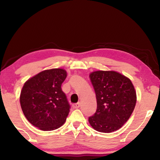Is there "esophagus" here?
Segmentation results:
<instances>
[{
	"label": "esophagus",
	"mask_w": 160,
	"mask_h": 160,
	"mask_svg": "<svg viewBox=\"0 0 160 160\" xmlns=\"http://www.w3.org/2000/svg\"><path fill=\"white\" fill-rule=\"evenodd\" d=\"M80 106H81L80 102H77V103H74L72 105V107H73V108H78L80 107Z\"/></svg>",
	"instance_id": "esophagus-1"
}]
</instances>
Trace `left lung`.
<instances>
[{"instance_id": "1", "label": "left lung", "mask_w": 160, "mask_h": 160, "mask_svg": "<svg viewBox=\"0 0 160 160\" xmlns=\"http://www.w3.org/2000/svg\"><path fill=\"white\" fill-rule=\"evenodd\" d=\"M89 78L97 99V110L89 117V124L98 132L119 130L129 119L136 104L132 83L116 71H94Z\"/></svg>"}]
</instances>
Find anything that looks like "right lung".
I'll return each mask as SVG.
<instances>
[{
	"label": "right lung",
	"instance_id": "add662e5",
	"mask_svg": "<svg viewBox=\"0 0 160 160\" xmlns=\"http://www.w3.org/2000/svg\"><path fill=\"white\" fill-rule=\"evenodd\" d=\"M67 72L61 68L41 71L25 83L20 105L26 119L43 131L60 128L70 112V106L61 85Z\"/></svg>",
	"mask_w": 160,
	"mask_h": 160
}]
</instances>
